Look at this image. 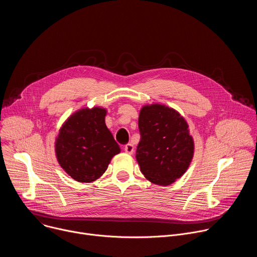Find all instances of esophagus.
<instances>
[{"mask_svg":"<svg viewBox=\"0 0 257 257\" xmlns=\"http://www.w3.org/2000/svg\"><path fill=\"white\" fill-rule=\"evenodd\" d=\"M124 151L128 154V155H132L134 152V146L132 143H128L124 146Z\"/></svg>","mask_w":257,"mask_h":257,"instance_id":"1","label":"esophagus"}]
</instances>
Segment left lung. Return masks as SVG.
Masks as SVG:
<instances>
[{"mask_svg":"<svg viewBox=\"0 0 257 257\" xmlns=\"http://www.w3.org/2000/svg\"><path fill=\"white\" fill-rule=\"evenodd\" d=\"M138 127L136 161L141 173L154 184H172L187 171L194 155L186 120L173 107L153 103L141 107Z\"/></svg>","mask_w":257,"mask_h":257,"instance_id":"1","label":"left lung"}]
</instances>
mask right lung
Listing matches in <instances>:
<instances>
[{
    "instance_id": "1",
    "label": "right lung",
    "mask_w": 257,
    "mask_h": 257,
    "mask_svg": "<svg viewBox=\"0 0 257 257\" xmlns=\"http://www.w3.org/2000/svg\"><path fill=\"white\" fill-rule=\"evenodd\" d=\"M105 115L103 107H84L73 113L60 128L56 157L62 169L77 182L97 180L121 152L105 125Z\"/></svg>"
}]
</instances>
